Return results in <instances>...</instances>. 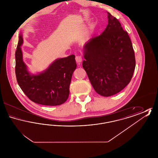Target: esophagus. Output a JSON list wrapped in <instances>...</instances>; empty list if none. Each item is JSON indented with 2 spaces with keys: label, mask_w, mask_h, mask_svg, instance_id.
Instances as JSON below:
<instances>
[{
  "label": "esophagus",
  "mask_w": 158,
  "mask_h": 158,
  "mask_svg": "<svg viewBox=\"0 0 158 158\" xmlns=\"http://www.w3.org/2000/svg\"><path fill=\"white\" fill-rule=\"evenodd\" d=\"M75 59L77 63H81L82 61V58L81 56H77L76 57Z\"/></svg>",
  "instance_id": "esophagus-1"
}]
</instances>
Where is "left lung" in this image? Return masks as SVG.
<instances>
[{"label": "left lung", "mask_w": 158, "mask_h": 158, "mask_svg": "<svg viewBox=\"0 0 158 158\" xmlns=\"http://www.w3.org/2000/svg\"><path fill=\"white\" fill-rule=\"evenodd\" d=\"M108 25L98 37L83 47L82 66L98 94L110 97L130 82L135 67V56L127 32L119 21L108 12Z\"/></svg>", "instance_id": "8db88e82"}]
</instances>
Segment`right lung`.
<instances>
[{
	"label": "right lung",
	"mask_w": 158,
	"mask_h": 158,
	"mask_svg": "<svg viewBox=\"0 0 158 158\" xmlns=\"http://www.w3.org/2000/svg\"><path fill=\"white\" fill-rule=\"evenodd\" d=\"M23 34L15 52V73L19 86L32 101L38 104L56 106L64 103L69 95V86L76 68L75 56L54 60L44 71L30 73L23 61Z\"/></svg>",
	"instance_id": "add662e5"
}]
</instances>
